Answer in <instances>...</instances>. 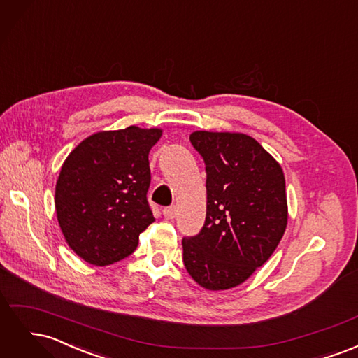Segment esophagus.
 <instances>
[{"label": "esophagus", "mask_w": 358, "mask_h": 358, "mask_svg": "<svg viewBox=\"0 0 358 358\" xmlns=\"http://www.w3.org/2000/svg\"><path fill=\"white\" fill-rule=\"evenodd\" d=\"M162 215H164V218H166V220H173V218H176L178 209L175 208V206H170V208L162 209Z\"/></svg>", "instance_id": "esophagus-1"}]
</instances>
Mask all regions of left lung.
Here are the masks:
<instances>
[{
    "label": "left lung",
    "mask_w": 358,
    "mask_h": 358,
    "mask_svg": "<svg viewBox=\"0 0 358 358\" xmlns=\"http://www.w3.org/2000/svg\"><path fill=\"white\" fill-rule=\"evenodd\" d=\"M206 164V221L182 241L183 264L209 291L243 284L275 252L285 233L288 204L282 167L243 133L194 131Z\"/></svg>",
    "instance_id": "left-lung-1"
}]
</instances>
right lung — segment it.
I'll use <instances>...</instances> for the list:
<instances>
[{"label":"right lung","instance_id":"1","mask_svg":"<svg viewBox=\"0 0 358 358\" xmlns=\"http://www.w3.org/2000/svg\"><path fill=\"white\" fill-rule=\"evenodd\" d=\"M161 128L99 131L64 161L55 187L57 218L67 245L86 263L109 266L133 254L155 221L146 194L149 150Z\"/></svg>","mask_w":358,"mask_h":358}]
</instances>
